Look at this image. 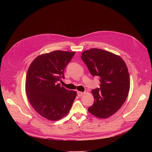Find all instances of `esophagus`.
<instances>
[{
    "label": "esophagus",
    "instance_id": "1",
    "mask_svg": "<svg viewBox=\"0 0 152 152\" xmlns=\"http://www.w3.org/2000/svg\"><path fill=\"white\" fill-rule=\"evenodd\" d=\"M84 93H82V92H80V91H77V95L78 96H79V97H81V96H82L84 95Z\"/></svg>",
    "mask_w": 152,
    "mask_h": 152
}]
</instances>
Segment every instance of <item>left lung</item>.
Masks as SVG:
<instances>
[{
	"instance_id": "obj_1",
	"label": "left lung",
	"mask_w": 152,
	"mask_h": 152,
	"mask_svg": "<svg viewBox=\"0 0 152 152\" xmlns=\"http://www.w3.org/2000/svg\"><path fill=\"white\" fill-rule=\"evenodd\" d=\"M81 58L91 74L98 77L100 82V88L91 91L94 101L89 112L100 118L112 116L125 102L130 89L125 61L117 54L96 48L85 50Z\"/></svg>"
}]
</instances>
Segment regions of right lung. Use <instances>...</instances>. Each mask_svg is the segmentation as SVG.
Returning <instances> with one entry per match:
<instances>
[{
	"mask_svg": "<svg viewBox=\"0 0 152 152\" xmlns=\"http://www.w3.org/2000/svg\"><path fill=\"white\" fill-rule=\"evenodd\" d=\"M75 52L54 50L39 55L27 72L25 90L32 107L49 121H58L70 112L77 96L58 81L64 79V70Z\"/></svg>",
	"mask_w": 152,
	"mask_h": 152,
	"instance_id": "right-lung-1",
	"label": "right lung"
}]
</instances>
